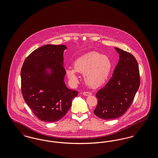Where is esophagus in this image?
Returning <instances> with one entry per match:
<instances>
[{
  "label": "esophagus",
  "mask_w": 158,
  "mask_h": 158,
  "mask_svg": "<svg viewBox=\"0 0 158 158\" xmlns=\"http://www.w3.org/2000/svg\"><path fill=\"white\" fill-rule=\"evenodd\" d=\"M83 94L85 96H89V95H92V93L90 92H83Z\"/></svg>",
  "instance_id": "esophagus-1"
}]
</instances>
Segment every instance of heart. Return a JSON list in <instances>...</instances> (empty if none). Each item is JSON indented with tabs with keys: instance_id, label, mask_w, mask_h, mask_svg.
I'll return each instance as SVG.
<instances>
[{
	"instance_id": "1",
	"label": "heart",
	"mask_w": 158,
	"mask_h": 158,
	"mask_svg": "<svg viewBox=\"0 0 158 158\" xmlns=\"http://www.w3.org/2000/svg\"><path fill=\"white\" fill-rule=\"evenodd\" d=\"M112 61L105 55L90 52L79 57L73 63V69L67 68L65 73L73 83L78 82L76 72L83 74L85 83L92 88H98L107 81L111 69Z\"/></svg>"
}]
</instances>
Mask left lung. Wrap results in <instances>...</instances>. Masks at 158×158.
Instances as JSON below:
<instances>
[{
	"instance_id": "1",
	"label": "left lung",
	"mask_w": 158,
	"mask_h": 158,
	"mask_svg": "<svg viewBox=\"0 0 158 158\" xmlns=\"http://www.w3.org/2000/svg\"><path fill=\"white\" fill-rule=\"evenodd\" d=\"M120 54L113 76L105 86L98 90V104L94 111L104 120L115 119L127 111L140 86L139 65L130 53L115 48Z\"/></svg>"
}]
</instances>
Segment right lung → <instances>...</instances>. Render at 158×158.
I'll return each mask as SVG.
<instances>
[{
  "instance_id": "1",
  "label": "right lung",
  "mask_w": 158,
  "mask_h": 158,
  "mask_svg": "<svg viewBox=\"0 0 158 158\" xmlns=\"http://www.w3.org/2000/svg\"><path fill=\"white\" fill-rule=\"evenodd\" d=\"M64 45H43L26 58L21 72L23 98L39 120L47 123L62 118L78 91L67 88L63 66Z\"/></svg>"
}]
</instances>
